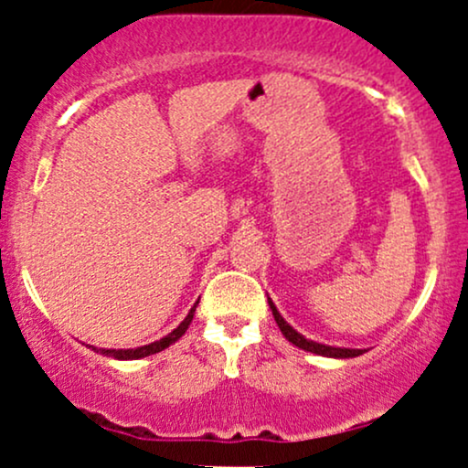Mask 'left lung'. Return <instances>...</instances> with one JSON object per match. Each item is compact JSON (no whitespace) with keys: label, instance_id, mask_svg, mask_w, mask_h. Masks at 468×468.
I'll list each match as a JSON object with an SVG mask.
<instances>
[{"label":"left lung","instance_id":"1","mask_svg":"<svg viewBox=\"0 0 468 468\" xmlns=\"http://www.w3.org/2000/svg\"><path fill=\"white\" fill-rule=\"evenodd\" d=\"M268 305H271L272 310V316H275L279 330H282V335L288 338L292 346L302 347L305 352H313V354H319V356H330V358H354V356H361L365 350H352V347H335V346H324V343H316V341H310V338H305L303 335H299L297 330H294L292 325L288 324V321H283V316L279 314L277 305L271 302V297H268Z\"/></svg>","mask_w":468,"mask_h":468}]
</instances>
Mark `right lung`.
I'll list each match as a JSON object with an SVG mask.
<instances>
[{
    "label": "right lung",
    "mask_w": 468,
    "mask_h": 468,
    "mask_svg": "<svg viewBox=\"0 0 468 468\" xmlns=\"http://www.w3.org/2000/svg\"><path fill=\"white\" fill-rule=\"evenodd\" d=\"M197 303H200V299H197L196 305H193V308L189 310V314L185 316V321H182V324H180L178 327H176L174 332H169V335L160 338V341H154V343H149V346H143V347H133V350H101V347H94V346H90V347H92L94 352H101V354H103V356L118 358V361H136V358L152 356V354H155V352H163V350H166V347H169L171 343H176V341H178V338H180L182 335H185V332H186V327L191 325V321H193V314H196V308H197Z\"/></svg>",
    "instance_id": "1"
}]
</instances>
